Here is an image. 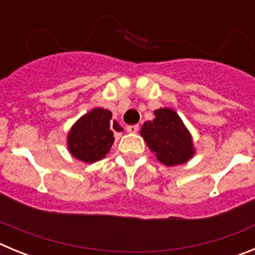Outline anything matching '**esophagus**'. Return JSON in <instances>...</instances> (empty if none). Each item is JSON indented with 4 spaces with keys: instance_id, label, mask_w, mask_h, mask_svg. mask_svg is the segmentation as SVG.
Here are the masks:
<instances>
[{
    "instance_id": "esophagus-1",
    "label": "esophagus",
    "mask_w": 255,
    "mask_h": 255,
    "mask_svg": "<svg viewBox=\"0 0 255 255\" xmlns=\"http://www.w3.org/2000/svg\"><path fill=\"white\" fill-rule=\"evenodd\" d=\"M126 131L131 132V134H135V132L139 131V125H130L126 128Z\"/></svg>"
}]
</instances>
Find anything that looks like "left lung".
Here are the masks:
<instances>
[{"instance_id":"left-lung-1","label":"left lung","mask_w":255,"mask_h":255,"mask_svg":"<svg viewBox=\"0 0 255 255\" xmlns=\"http://www.w3.org/2000/svg\"><path fill=\"white\" fill-rule=\"evenodd\" d=\"M154 116L152 121L143 124L140 131L149 149L166 166L185 163L194 154V148L180 116L171 108H159Z\"/></svg>"}]
</instances>
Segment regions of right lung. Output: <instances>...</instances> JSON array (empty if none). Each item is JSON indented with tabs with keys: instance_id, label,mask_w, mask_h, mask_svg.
<instances>
[{
	"instance_id": "add662e5",
	"label": "right lung",
	"mask_w": 255,
	"mask_h": 255,
	"mask_svg": "<svg viewBox=\"0 0 255 255\" xmlns=\"http://www.w3.org/2000/svg\"><path fill=\"white\" fill-rule=\"evenodd\" d=\"M111 119V112L103 108H94L79 119L67 136L71 154L87 163L105 158L115 141L112 129L121 130L119 124L112 123Z\"/></svg>"
}]
</instances>
